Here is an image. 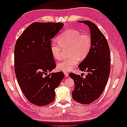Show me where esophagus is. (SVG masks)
<instances>
[{
	"instance_id": "1",
	"label": "esophagus",
	"mask_w": 127,
	"mask_h": 127,
	"mask_svg": "<svg viewBox=\"0 0 127 127\" xmlns=\"http://www.w3.org/2000/svg\"><path fill=\"white\" fill-rule=\"evenodd\" d=\"M64 74L65 76H66V77H68V76H69L68 72H67V71H64Z\"/></svg>"
}]
</instances>
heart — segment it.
<instances>
[{
  "instance_id": "1",
  "label": "heart",
  "mask_w": 127,
  "mask_h": 127,
  "mask_svg": "<svg viewBox=\"0 0 127 127\" xmlns=\"http://www.w3.org/2000/svg\"><path fill=\"white\" fill-rule=\"evenodd\" d=\"M58 42L50 45V51L54 58L60 60L62 57V49L68 50V59L57 64V69L63 71L71 70L78 60H83L89 55L92 48L91 36L75 30H68L58 37Z\"/></svg>"
}]
</instances>
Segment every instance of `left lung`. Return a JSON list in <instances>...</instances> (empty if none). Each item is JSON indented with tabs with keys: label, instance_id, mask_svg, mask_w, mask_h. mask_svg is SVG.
Segmentation results:
<instances>
[{
	"label": "left lung",
	"instance_id": "1",
	"mask_svg": "<svg viewBox=\"0 0 127 127\" xmlns=\"http://www.w3.org/2000/svg\"><path fill=\"white\" fill-rule=\"evenodd\" d=\"M78 22L90 29L91 51L78 66L79 70L87 72V75L85 78L72 72L69 75L75 83L73 99L83 104H89L100 96L107 84L110 72V51L106 39L96 25L88 21Z\"/></svg>",
	"mask_w": 127,
	"mask_h": 127
}]
</instances>
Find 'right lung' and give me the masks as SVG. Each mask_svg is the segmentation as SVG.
<instances>
[{
  "instance_id": "1",
  "label": "right lung",
  "mask_w": 127,
  "mask_h": 127,
  "mask_svg": "<svg viewBox=\"0 0 127 127\" xmlns=\"http://www.w3.org/2000/svg\"><path fill=\"white\" fill-rule=\"evenodd\" d=\"M61 23L34 22L18 38L14 49L15 72L21 89L28 100L44 106L55 98V90L64 77L56 68L50 51L52 39L63 28Z\"/></svg>"
}]
</instances>
